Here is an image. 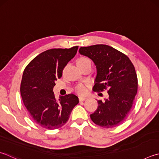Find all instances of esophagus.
<instances>
[{"instance_id":"esophagus-1","label":"esophagus","mask_w":159,"mask_h":159,"mask_svg":"<svg viewBox=\"0 0 159 159\" xmlns=\"http://www.w3.org/2000/svg\"><path fill=\"white\" fill-rule=\"evenodd\" d=\"M79 101H80V102H83V101H85L86 99H87V98L85 97H81V96H80V97H79Z\"/></svg>"}]
</instances>
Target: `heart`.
Instances as JSON below:
<instances>
[{"instance_id": "heart-1", "label": "heart", "mask_w": 159, "mask_h": 159, "mask_svg": "<svg viewBox=\"0 0 159 159\" xmlns=\"http://www.w3.org/2000/svg\"><path fill=\"white\" fill-rule=\"evenodd\" d=\"M90 62L88 58L85 57H81L77 60V63H83V62ZM75 91H76L79 94H84L87 92V88H86V86L85 85L82 84V83H80V84L77 85L75 88Z\"/></svg>"}]
</instances>
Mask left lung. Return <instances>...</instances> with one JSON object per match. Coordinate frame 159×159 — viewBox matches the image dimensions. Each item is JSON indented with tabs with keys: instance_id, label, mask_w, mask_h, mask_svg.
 <instances>
[{
	"instance_id": "1",
	"label": "left lung",
	"mask_w": 159,
	"mask_h": 159,
	"mask_svg": "<svg viewBox=\"0 0 159 159\" xmlns=\"http://www.w3.org/2000/svg\"><path fill=\"white\" fill-rule=\"evenodd\" d=\"M79 53L88 57L96 66L94 91L107 89L108 98L98 100V107L90 115L97 125L112 128L129 115L138 91V79L129 57L108 45L80 47Z\"/></svg>"
}]
</instances>
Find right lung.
Listing matches in <instances>:
<instances>
[{"instance_id": "add662e5", "label": "right lung", "mask_w": 159, "mask_h": 159, "mask_svg": "<svg viewBox=\"0 0 159 159\" xmlns=\"http://www.w3.org/2000/svg\"><path fill=\"white\" fill-rule=\"evenodd\" d=\"M78 48L45 51L24 71L20 88L23 102L30 117L42 127L56 129L65 125L79 103L76 95L69 94L57 100L53 92L55 81L61 78L63 69L76 54Z\"/></svg>"}]
</instances>
